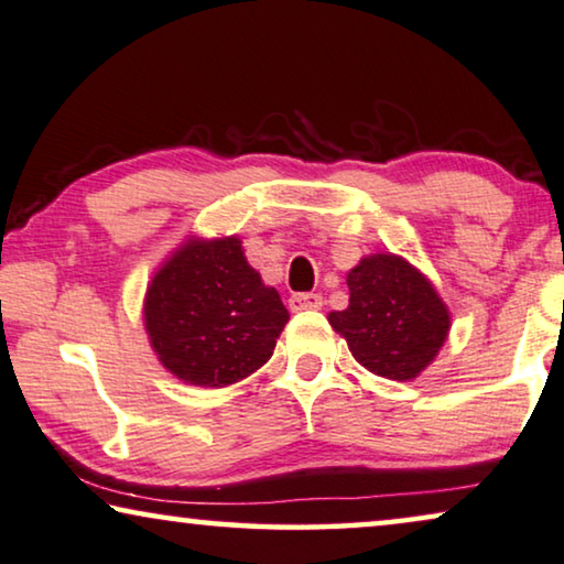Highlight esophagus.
<instances>
[{
	"instance_id": "34e87169",
	"label": "esophagus",
	"mask_w": 564,
	"mask_h": 564,
	"mask_svg": "<svg viewBox=\"0 0 564 564\" xmlns=\"http://www.w3.org/2000/svg\"><path fill=\"white\" fill-rule=\"evenodd\" d=\"M322 296L319 293H293L289 299L291 312H308V308H322Z\"/></svg>"
}]
</instances>
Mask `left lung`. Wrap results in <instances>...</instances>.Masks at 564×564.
<instances>
[{
	"label": "left lung",
	"instance_id": "obj_1",
	"mask_svg": "<svg viewBox=\"0 0 564 564\" xmlns=\"http://www.w3.org/2000/svg\"><path fill=\"white\" fill-rule=\"evenodd\" d=\"M347 285L350 306L332 312L329 324L362 368L411 380L437 358L449 312L424 273L393 252H376L347 273Z\"/></svg>",
	"mask_w": 564,
	"mask_h": 564
}]
</instances>
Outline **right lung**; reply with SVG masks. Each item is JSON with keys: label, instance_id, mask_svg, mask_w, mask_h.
<instances>
[{"label": "right lung", "instance_id": "1", "mask_svg": "<svg viewBox=\"0 0 564 564\" xmlns=\"http://www.w3.org/2000/svg\"><path fill=\"white\" fill-rule=\"evenodd\" d=\"M142 314L163 368L202 388L256 372L289 322L279 291L250 268L237 237L181 245L150 281Z\"/></svg>", "mask_w": 564, "mask_h": 564}]
</instances>
